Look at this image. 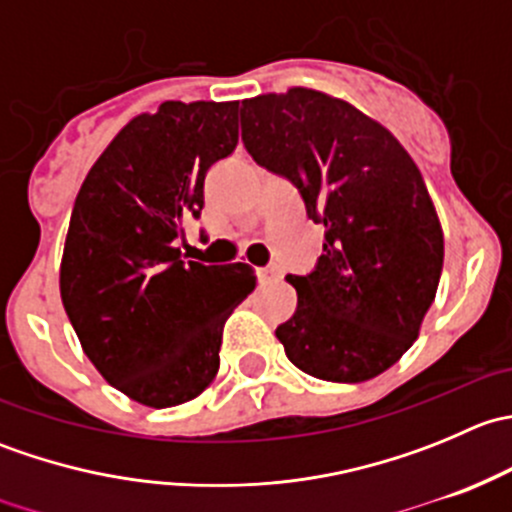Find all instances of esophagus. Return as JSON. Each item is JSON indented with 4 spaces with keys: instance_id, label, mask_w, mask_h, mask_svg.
<instances>
[{
    "instance_id": "obj_1",
    "label": "esophagus",
    "mask_w": 512,
    "mask_h": 512,
    "mask_svg": "<svg viewBox=\"0 0 512 512\" xmlns=\"http://www.w3.org/2000/svg\"><path fill=\"white\" fill-rule=\"evenodd\" d=\"M257 277H260V282H277L282 277V270L277 265H265L257 270Z\"/></svg>"
}]
</instances>
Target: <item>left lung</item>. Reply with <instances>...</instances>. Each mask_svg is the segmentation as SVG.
Wrapping results in <instances>:
<instances>
[{
  "label": "left lung",
  "instance_id": "8db88e82",
  "mask_svg": "<svg viewBox=\"0 0 512 512\" xmlns=\"http://www.w3.org/2000/svg\"><path fill=\"white\" fill-rule=\"evenodd\" d=\"M242 143L299 190L324 225L312 272L287 275L297 309L277 327L287 359L322 381L359 384L416 342L443 270V232L416 163L399 141L312 89L247 98Z\"/></svg>",
  "mask_w": 512,
  "mask_h": 512
}]
</instances>
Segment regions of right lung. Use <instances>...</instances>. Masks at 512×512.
<instances>
[{"mask_svg": "<svg viewBox=\"0 0 512 512\" xmlns=\"http://www.w3.org/2000/svg\"><path fill=\"white\" fill-rule=\"evenodd\" d=\"M237 101H165L133 118L86 175L66 235L61 299L103 379L153 409L213 381L225 319L257 285L245 262H183L205 175L237 146Z\"/></svg>", "mask_w": 512, "mask_h": 512, "instance_id": "add662e5", "label": "right lung"}]
</instances>
